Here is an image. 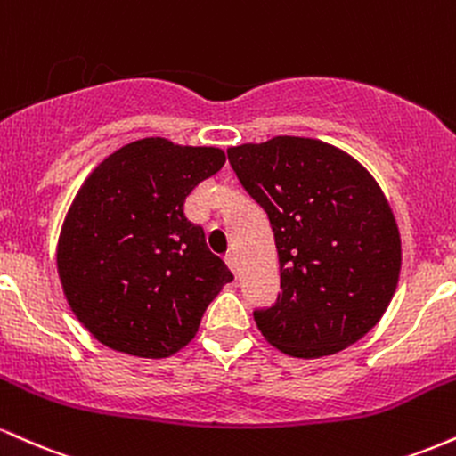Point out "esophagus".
<instances>
[{"mask_svg":"<svg viewBox=\"0 0 456 456\" xmlns=\"http://www.w3.org/2000/svg\"><path fill=\"white\" fill-rule=\"evenodd\" d=\"M224 261H227L229 268H232V270L235 272V253H233V250H229V253L224 255Z\"/></svg>","mask_w":456,"mask_h":456,"instance_id":"1","label":"esophagus"}]
</instances>
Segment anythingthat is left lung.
Wrapping results in <instances>:
<instances>
[{"mask_svg": "<svg viewBox=\"0 0 456 456\" xmlns=\"http://www.w3.org/2000/svg\"><path fill=\"white\" fill-rule=\"evenodd\" d=\"M240 184L268 214L281 294L257 328L294 358L337 354L388 308L401 238L378 182L345 151L305 137L227 150Z\"/></svg>", "mask_w": 456, "mask_h": 456, "instance_id": "1", "label": "left lung"}]
</instances>
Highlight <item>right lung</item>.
Instances as JSON below:
<instances>
[{
	"label": "right lung",
	"mask_w": 456,
	"mask_h": 456,
	"mask_svg": "<svg viewBox=\"0 0 456 456\" xmlns=\"http://www.w3.org/2000/svg\"><path fill=\"white\" fill-rule=\"evenodd\" d=\"M223 165L218 148L150 137L104 159L81 186L57 270L68 305L102 345L141 358L180 352L233 281L184 214L186 197Z\"/></svg>",
	"instance_id": "1"
}]
</instances>
